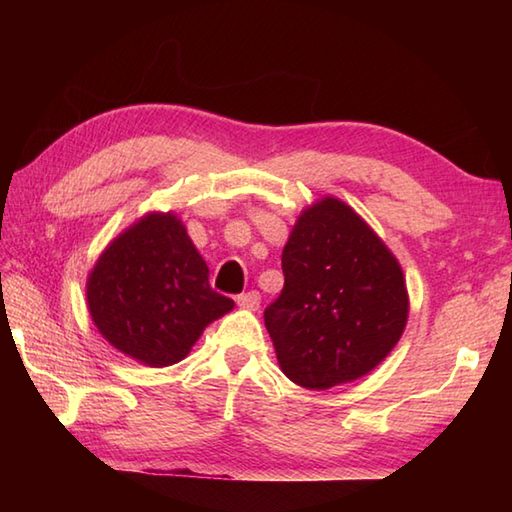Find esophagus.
<instances>
[{"label": "esophagus", "mask_w": 512, "mask_h": 512, "mask_svg": "<svg viewBox=\"0 0 512 512\" xmlns=\"http://www.w3.org/2000/svg\"><path fill=\"white\" fill-rule=\"evenodd\" d=\"M237 306L239 308H246V310H257L259 308V301H262V297H259L257 290H248V292H242V295H237Z\"/></svg>", "instance_id": "1"}]
</instances>
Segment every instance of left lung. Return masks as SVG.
<instances>
[{"instance_id":"8db88e82","label":"left lung","mask_w":512,"mask_h":512,"mask_svg":"<svg viewBox=\"0 0 512 512\" xmlns=\"http://www.w3.org/2000/svg\"><path fill=\"white\" fill-rule=\"evenodd\" d=\"M284 290L264 312L277 361L292 383L330 389L383 361L407 325L398 259L352 206H308L281 253Z\"/></svg>"}]
</instances>
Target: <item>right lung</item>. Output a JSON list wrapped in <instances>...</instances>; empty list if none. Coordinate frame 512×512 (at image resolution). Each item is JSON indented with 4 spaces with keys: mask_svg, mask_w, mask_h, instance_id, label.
<instances>
[{
    "mask_svg": "<svg viewBox=\"0 0 512 512\" xmlns=\"http://www.w3.org/2000/svg\"><path fill=\"white\" fill-rule=\"evenodd\" d=\"M96 330L149 367L182 361L206 325L233 310L176 213H149L110 242L88 277Z\"/></svg>",
    "mask_w": 512,
    "mask_h": 512,
    "instance_id": "add662e5",
    "label": "right lung"
}]
</instances>
